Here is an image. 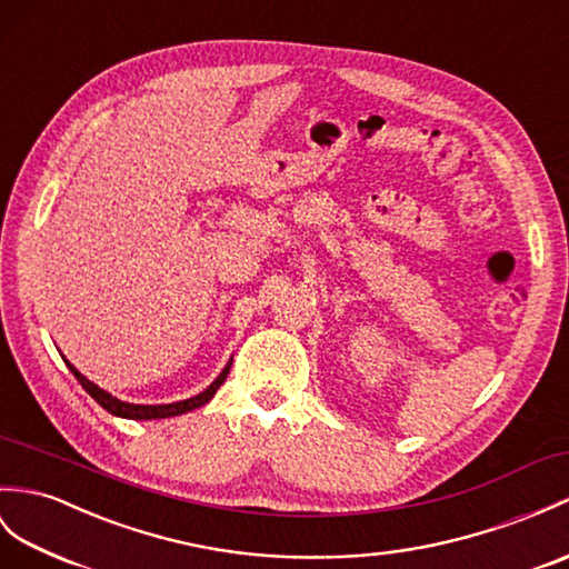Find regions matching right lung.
<instances>
[{
  "instance_id": "1",
  "label": "right lung",
  "mask_w": 569,
  "mask_h": 569,
  "mask_svg": "<svg viewBox=\"0 0 569 569\" xmlns=\"http://www.w3.org/2000/svg\"><path fill=\"white\" fill-rule=\"evenodd\" d=\"M64 363H68V368L74 373V378L79 380V386H82L91 395V398H94L106 409V412H111L116 417H126V419H167V417H177V415H183V412H191V409L201 407L210 398H213V395L218 392V388L224 382V378H228V373H230V363H228V366L222 368V373L213 382H210V386L201 395H196V398H189V400L171 402V405H130V402H121L118 398H113V395H109L106 390H101L99 386H94V382H91V380H87L70 361H64Z\"/></svg>"
}]
</instances>
